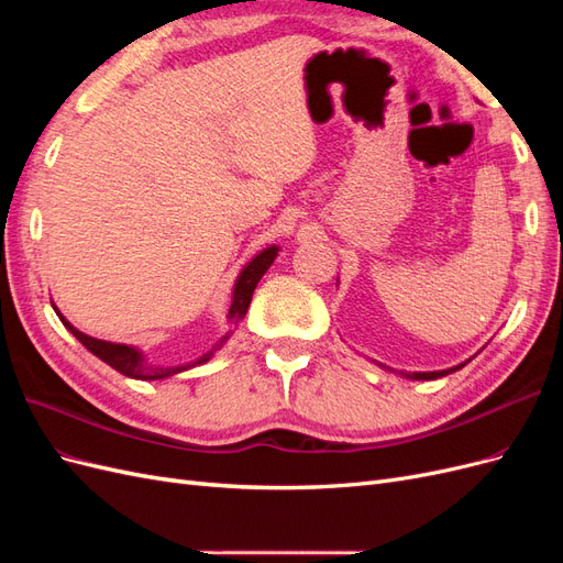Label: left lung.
Masks as SVG:
<instances>
[{
	"instance_id": "8db88e82",
	"label": "left lung",
	"mask_w": 563,
	"mask_h": 563,
	"mask_svg": "<svg viewBox=\"0 0 563 563\" xmlns=\"http://www.w3.org/2000/svg\"><path fill=\"white\" fill-rule=\"evenodd\" d=\"M465 364H460V366H455V368H446V371H432V373H408V376H411L413 380H434V378H441V376H449V373H453V371H457V368H463Z\"/></svg>"
}]
</instances>
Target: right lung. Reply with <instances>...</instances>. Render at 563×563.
<instances>
[{
  "label": "right lung",
  "instance_id": "right-lung-1",
  "mask_svg": "<svg viewBox=\"0 0 563 563\" xmlns=\"http://www.w3.org/2000/svg\"><path fill=\"white\" fill-rule=\"evenodd\" d=\"M277 251H279L277 246H269V249H265L263 253L255 255V258L244 267L240 279H236V284H234V296H232V308H230V319H232L234 323L244 319V314H246V310H249V302H251V298H253L255 286H258L261 277L265 275L267 267L272 265V261L277 258ZM56 314H58V310H56ZM58 317H60V321L65 323V329L70 331L84 347H87L89 352H93V354L98 356V360H103V362L110 364L114 371L124 373V376L135 378V380H162V378H168V376H176V373H180V371H185V368H192L195 364L209 362L211 354H213V352L203 354L199 362L185 364V366L152 368V366H145V364H143V354H141L139 350H133V347H129V345H119V343H106V340H96V338H91V335H87V333L77 331V329L73 327V323L67 321L63 314H58ZM228 338H230V335L223 338V343H225Z\"/></svg>",
  "mask_w": 563,
  "mask_h": 563
}]
</instances>
